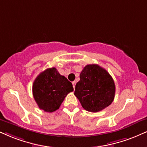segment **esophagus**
Wrapping results in <instances>:
<instances>
[{
	"mask_svg": "<svg viewBox=\"0 0 147 147\" xmlns=\"http://www.w3.org/2000/svg\"><path fill=\"white\" fill-rule=\"evenodd\" d=\"M76 81H74V82H72V84H73L74 88H75V86H76Z\"/></svg>",
	"mask_w": 147,
	"mask_h": 147,
	"instance_id": "obj_1",
	"label": "esophagus"
}]
</instances>
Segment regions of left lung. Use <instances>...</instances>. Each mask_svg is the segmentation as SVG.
I'll use <instances>...</instances> for the list:
<instances>
[{"label":"left lung","instance_id":"1","mask_svg":"<svg viewBox=\"0 0 147 147\" xmlns=\"http://www.w3.org/2000/svg\"><path fill=\"white\" fill-rule=\"evenodd\" d=\"M74 95L84 109L91 112L101 111L114 100L115 82L105 69L98 65H87L81 71Z\"/></svg>","mask_w":147,"mask_h":147}]
</instances>
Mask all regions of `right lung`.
<instances>
[{"instance_id": "add662e5", "label": "right lung", "mask_w": 147, "mask_h": 147, "mask_svg": "<svg viewBox=\"0 0 147 147\" xmlns=\"http://www.w3.org/2000/svg\"><path fill=\"white\" fill-rule=\"evenodd\" d=\"M73 85L55 67L48 68L36 78L32 85L34 99L40 109L52 112L58 110Z\"/></svg>"}]
</instances>
